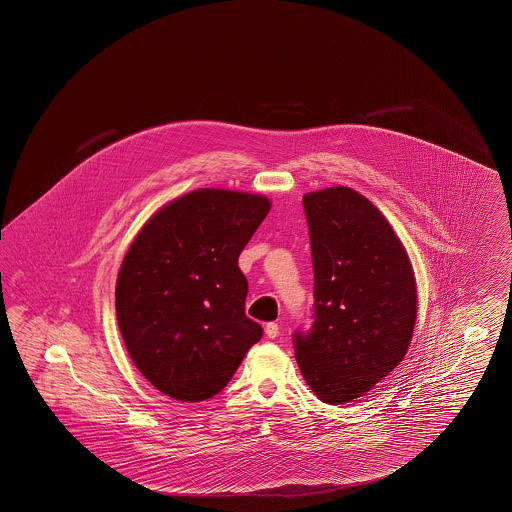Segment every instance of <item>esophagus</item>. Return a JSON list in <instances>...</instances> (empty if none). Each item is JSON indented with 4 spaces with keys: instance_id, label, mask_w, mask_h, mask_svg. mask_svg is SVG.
<instances>
[{
    "instance_id": "esophagus-1",
    "label": "esophagus",
    "mask_w": 512,
    "mask_h": 512,
    "mask_svg": "<svg viewBox=\"0 0 512 512\" xmlns=\"http://www.w3.org/2000/svg\"><path fill=\"white\" fill-rule=\"evenodd\" d=\"M264 333H266V337L268 338H277V335H279V325L275 324V322L266 324V327H264Z\"/></svg>"
}]
</instances>
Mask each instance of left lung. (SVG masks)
Instances as JSON below:
<instances>
[{
	"label": "left lung",
	"instance_id": "8db88e82",
	"mask_svg": "<svg viewBox=\"0 0 512 512\" xmlns=\"http://www.w3.org/2000/svg\"><path fill=\"white\" fill-rule=\"evenodd\" d=\"M314 268L312 327L292 342L301 374L329 405L364 396L403 361L416 320L407 251L353 188L303 196Z\"/></svg>",
	"mask_w": 512,
	"mask_h": 512
}]
</instances>
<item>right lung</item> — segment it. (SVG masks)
<instances>
[{
	"label": "right lung",
	"mask_w": 512,
	"mask_h": 512,
	"mask_svg": "<svg viewBox=\"0 0 512 512\" xmlns=\"http://www.w3.org/2000/svg\"><path fill=\"white\" fill-rule=\"evenodd\" d=\"M268 212L264 196L194 190L155 212L125 253L118 327L138 372L166 396H216L261 340V325L244 312L238 255Z\"/></svg>",
	"instance_id": "obj_1"
}]
</instances>
